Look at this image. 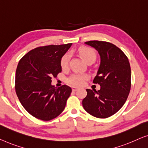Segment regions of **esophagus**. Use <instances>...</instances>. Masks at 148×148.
<instances>
[{"label":"esophagus","instance_id":"obj_1","mask_svg":"<svg viewBox=\"0 0 148 148\" xmlns=\"http://www.w3.org/2000/svg\"><path fill=\"white\" fill-rule=\"evenodd\" d=\"M72 91H74V92H75V91H76L77 90H78V88L77 87H75V86H72Z\"/></svg>","mask_w":148,"mask_h":148}]
</instances>
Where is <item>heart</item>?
Wrapping results in <instances>:
<instances>
[{"instance_id":"b5f03b06","label":"heart","mask_w":148,"mask_h":148,"mask_svg":"<svg viewBox=\"0 0 148 148\" xmlns=\"http://www.w3.org/2000/svg\"><path fill=\"white\" fill-rule=\"evenodd\" d=\"M78 52L80 54V57L84 60L86 63H88L90 62H95L97 58L96 53L95 51L89 47H80L78 49ZM70 59V55L69 53H65L62 56L61 58V61H60V64H61V67L64 69L67 67L68 65V62ZM88 78V76L85 74H72L71 76H70L68 78V82L72 85L74 86H82L84 84L85 80Z\"/></svg>"}]
</instances>
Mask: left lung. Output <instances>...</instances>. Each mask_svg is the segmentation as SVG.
Instances as JSON below:
<instances>
[{
	"label": "left lung",
	"mask_w": 148,
	"mask_h": 148,
	"mask_svg": "<svg viewBox=\"0 0 148 148\" xmlns=\"http://www.w3.org/2000/svg\"><path fill=\"white\" fill-rule=\"evenodd\" d=\"M98 51L101 63L93 82L101 89H86L82 106L90 115L107 118L116 113L127 99L131 88V68L129 60L113 43L100 41L84 43Z\"/></svg>",
	"instance_id": "obj_1"
}]
</instances>
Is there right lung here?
<instances>
[{
    "mask_svg": "<svg viewBox=\"0 0 148 148\" xmlns=\"http://www.w3.org/2000/svg\"><path fill=\"white\" fill-rule=\"evenodd\" d=\"M72 43L39 47L25 54L18 62L15 90L25 109L34 117L49 121L62 113L72 92L70 86L56 88L51 78L62 72L61 58Z\"/></svg>",
    "mask_w": 148,
    "mask_h": 148,
    "instance_id": "obj_1",
    "label": "right lung"
}]
</instances>
